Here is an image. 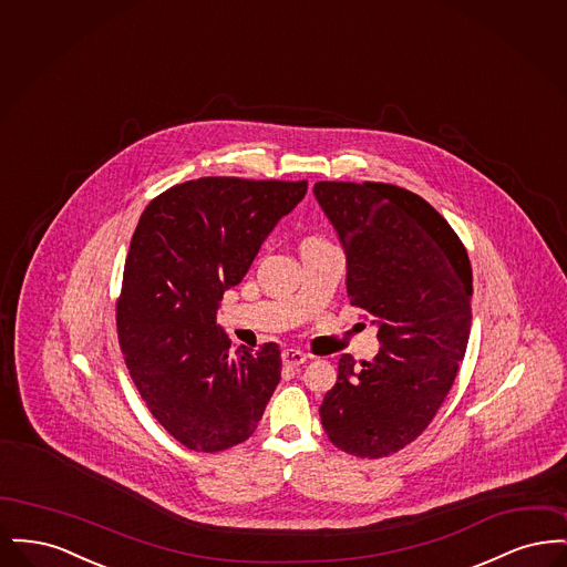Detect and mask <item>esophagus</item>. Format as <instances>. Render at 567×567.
<instances>
[{"mask_svg": "<svg viewBox=\"0 0 567 567\" xmlns=\"http://www.w3.org/2000/svg\"><path fill=\"white\" fill-rule=\"evenodd\" d=\"M306 359H308V354H303L301 351H293V349H287V351H282V363L287 365V368H299L301 363H306Z\"/></svg>", "mask_w": 567, "mask_h": 567, "instance_id": "1", "label": "esophagus"}]
</instances>
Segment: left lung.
Returning a JSON list of instances; mask_svg holds the SVG:
<instances>
[{
    "mask_svg": "<svg viewBox=\"0 0 567 567\" xmlns=\"http://www.w3.org/2000/svg\"><path fill=\"white\" fill-rule=\"evenodd\" d=\"M315 197L347 255V291L378 327L380 351L319 408L327 437L354 457L398 453L432 423L457 377L472 327L463 244L416 193L382 183H317Z\"/></svg>",
    "mask_w": 567,
    "mask_h": 567,
    "instance_id": "8db88e82",
    "label": "left lung"
}]
</instances>
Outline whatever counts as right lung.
<instances>
[{"label":"right lung","mask_w":567,"mask_h":567,"mask_svg":"<svg viewBox=\"0 0 567 567\" xmlns=\"http://www.w3.org/2000/svg\"><path fill=\"white\" fill-rule=\"evenodd\" d=\"M306 190V181L199 178L140 216L116 303L118 344L153 416L190 451L248 440L280 382L278 344L231 351L216 310Z\"/></svg>","instance_id":"1"}]
</instances>
